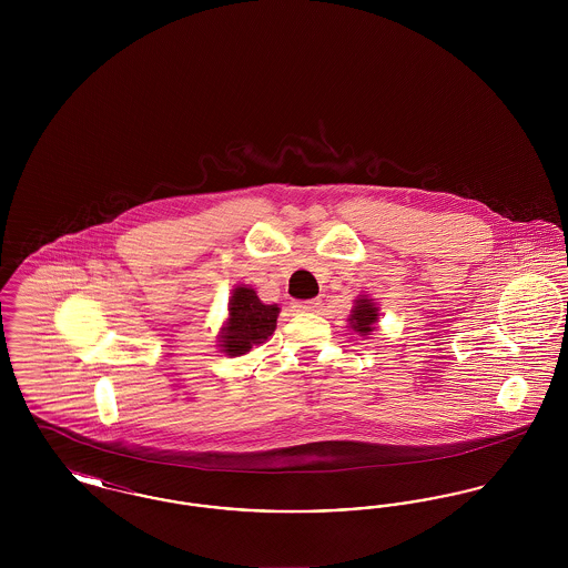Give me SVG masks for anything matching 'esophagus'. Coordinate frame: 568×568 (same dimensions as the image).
I'll return each mask as SVG.
<instances>
[{"instance_id": "obj_1", "label": "esophagus", "mask_w": 568, "mask_h": 568, "mask_svg": "<svg viewBox=\"0 0 568 568\" xmlns=\"http://www.w3.org/2000/svg\"><path fill=\"white\" fill-rule=\"evenodd\" d=\"M297 311H302V313H315V311H320L322 308V300L320 297H313V300H300L294 304Z\"/></svg>"}]
</instances>
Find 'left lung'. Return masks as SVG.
Returning <instances> with one entry per match:
<instances>
[{"instance_id":"left-lung-1","label":"left lung","mask_w":568,"mask_h":568,"mask_svg":"<svg viewBox=\"0 0 568 568\" xmlns=\"http://www.w3.org/2000/svg\"><path fill=\"white\" fill-rule=\"evenodd\" d=\"M377 322L378 308L375 306V302L368 300V297H357V300H355V306L352 308V315H349L352 329H355V332L362 334V336H368L371 332H375Z\"/></svg>"}]
</instances>
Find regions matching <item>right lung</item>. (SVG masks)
Wrapping results in <instances>:
<instances>
[{"label": "right lung", "instance_id": "obj_1", "mask_svg": "<svg viewBox=\"0 0 568 568\" xmlns=\"http://www.w3.org/2000/svg\"><path fill=\"white\" fill-rule=\"evenodd\" d=\"M227 311L230 317L221 327L219 347L225 355L236 357L251 352L253 345H262L264 341H268L276 327L281 308L276 304H264L251 287L239 285L232 292Z\"/></svg>", "mask_w": 568, "mask_h": 568}]
</instances>
